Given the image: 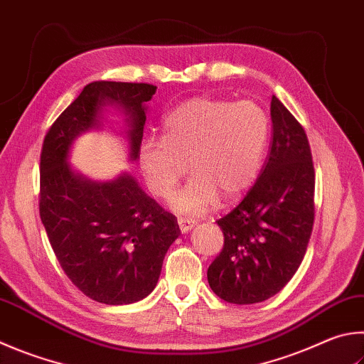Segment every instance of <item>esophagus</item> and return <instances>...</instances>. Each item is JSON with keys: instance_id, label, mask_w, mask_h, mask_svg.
I'll list each match as a JSON object with an SVG mask.
<instances>
[{"instance_id": "esophagus-1", "label": "esophagus", "mask_w": 364, "mask_h": 364, "mask_svg": "<svg viewBox=\"0 0 364 364\" xmlns=\"http://www.w3.org/2000/svg\"><path fill=\"white\" fill-rule=\"evenodd\" d=\"M178 224H180L181 232H189L191 229L196 226V221L191 220V218H178Z\"/></svg>"}]
</instances>
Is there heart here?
Listing matches in <instances>:
<instances>
[{
  "mask_svg": "<svg viewBox=\"0 0 364 364\" xmlns=\"http://www.w3.org/2000/svg\"><path fill=\"white\" fill-rule=\"evenodd\" d=\"M162 138L140 146V168L151 193L168 199L186 175L191 181L175 196L181 213L199 215L221 196L232 202L256 183L270 138V121L255 102L193 98L162 119Z\"/></svg>",
  "mask_w": 364,
  "mask_h": 364,
  "instance_id": "b5f03b06",
  "label": "heart"
}]
</instances>
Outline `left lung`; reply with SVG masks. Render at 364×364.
<instances>
[{"mask_svg":"<svg viewBox=\"0 0 364 364\" xmlns=\"http://www.w3.org/2000/svg\"><path fill=\"white\" fill-rule=\"evenodd\" d=\"M272 143L259 178L237 207L218 220L221 253L208 283L230 304H256L293 279L307 251L315 220V170L306 130L275 95Z\"/></svg>","mask_w":364,"mask_h":364,"instance_id":"obj_1","label":"left lung"}]
</instances>
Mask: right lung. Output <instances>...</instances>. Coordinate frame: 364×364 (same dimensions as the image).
Listing matches in <instances>:
<instances>
[{
  "label": "right lung",
  "instance_id": "obj_1",
  "mask_svg": "<svg viewBox=\"0 0 364 364\" xmlns=\"http://www.w3.org/2000/svg\"><path fill=\"white\" fill-rule=\"evenodd\" d=\"M156 89L148 82H90L43 141L39 216L50 247L73 285L109 306L136 302L153 291L180 226L129 173L109 183L84 180L73 173L67 156L75 138L97 125L98 111L109 100L129 114L135 161L146 121L144 103Z\"/></svg>",
  "mask_w": 364,
  "mask_h": 364
}]
</instances>
